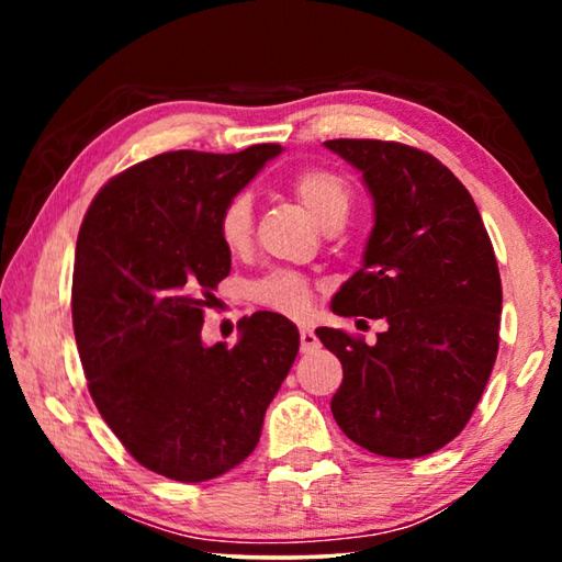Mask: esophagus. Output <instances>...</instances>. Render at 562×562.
<instances>
[{"mask_svg":"<svg viewBox=\"0 0 562 562\" xmlns=\"http://www.w3.org/2000/svg\"><path fill=\"white\" fill-rule=\"evenodd\" d=\"M300 349L302 355H312V351L319 349V337L310 327L300 329Z\"/></svg>","mask_w":562,"mask_h":562,"instance_id":"esophagus-1","label":"esophagus"}]
</instances>
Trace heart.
Listing matches in <instances>:
<instances>
[{
    "instance_id": "heart-1",
    "label": "heart",
    "mask_w": 562,
    "mask_h": 562,
    "mask_svg": "<svg viewBox=\"0 0 562 562\" xmlns=\"http://www.w3.org/2000/svg\"><path fill=\"white\" fill-rule=\"evenodd\" d=\"M290 190L294 198L304 205V211L312 215L319 227L335 221V217H347L351 205V190L347 180L331 173V170L307 168L292 176ZM252 201L250 195H235L231 203L223 207L217 231L227 250L240 252L252 240ZM255 297L268 307L282 312V315L297 317L310 307V284L294 272H272L252 288Z\"/></svg>"
}]
</instances>
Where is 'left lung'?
<instances>
[{"label": "left lung", "instance_id": "left-lung-1", "mask_svg": "<svg viewBox=\"0 0 562 562\" xmlns=\"http://www.w3.org/2000/svg\"><path fill=\"white\" fill-rule=\"evenodd\" d=\"M325 148L359 170L374 211L361 268L329 307L389 325L374 345L317 329L345 369L331 414L361 449L418 459L461 434L488 384L503 307L496 255L471 193L434 156L369 138Z\"/></svg>", "mask_w": 562, "mask_h": 562}]
</instances>
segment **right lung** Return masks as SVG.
Here are the masks:
<instances>
[{"label": "right lung", "instance_id": "obj_1", "mask_svg": "<svg viewBox=\"0 0 562 562\" xmlns=\"http://www.w3.org/2000/svg\"><path fill=\"white\" fill-rule=\"evenodd\" d=\"M280 154H160L103 186L81 223L71 315L89 392L133 459L166 479L243 463L297 357L300 331L278 312L243 319L233 347L201 337L231 274L223 207Z\"/></svg>", "mask_w": 562, "mask_h": 562}]
</instances>
